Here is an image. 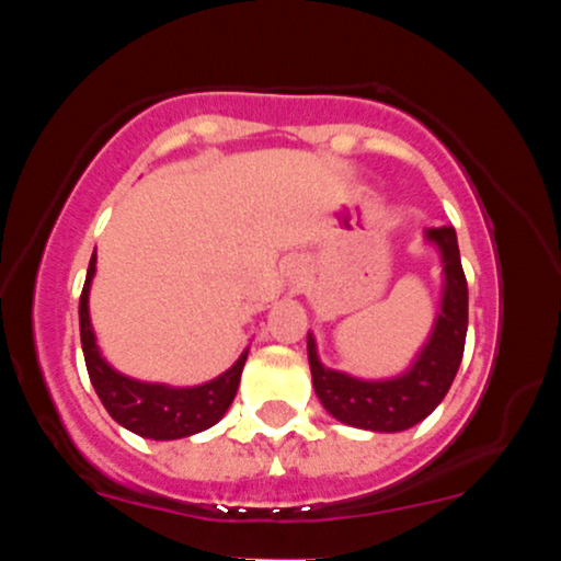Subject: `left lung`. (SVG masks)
Listing matches in <instances>:
<instances>
[{
    "instance_id": "obj_1",
    "label": "left lung",
    "mask_w": 561,
    "mask_h": 561,
    "mask_svg": "<svg viewBox=\"0 0 561 561\" xmlns=\"http://www.w3.org/2000/svg\"><path fill=\"white\" fill-rule=\"evenodd\" d=\"M427 240L440 248L446 289H443L435 330L405 375L369 382V379L327 369L319 362L317 343L308 334L313 390L334 420L351 427L375 430V433H401V430L414 427L424 416L433 414L459 371L469 317V293L459 259V242H456L454 227L427 229Z\"/></svg>"
}]
</instances>
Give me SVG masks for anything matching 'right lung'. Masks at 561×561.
I'll list each match as a JSON object with an SVG mask.
<instances>
[{"mask_svg": "<svg viewBox=\"0 0 561 561\" xmlns=\"http://www.w3.org/2000/svg\"><path fill=\"white\" fill-rule=\"evenodd\" d=\"M94 263L96 259L92 255L79 300V324L89 379L107 414L131 433L152 437V440H176V437H190L214 427L234 401L248 351L221 377L197 388H169V385L139 382V379L118 375L100 356L92 321H89V285L94 276Z\"/></svg>", "mask_w": 561, "mask_h": 561, "instance_id": "right-lung-1", "label": "right lung"}]
</instances>
